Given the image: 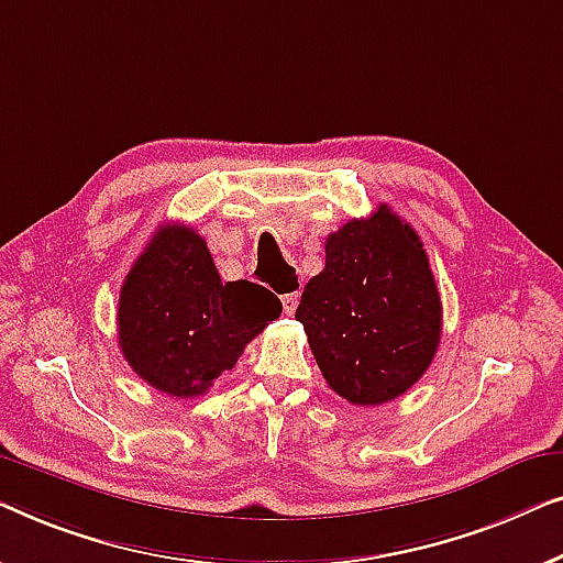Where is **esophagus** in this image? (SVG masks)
Masks as SVG:
<instances>
[{
  "label": "esophagus",
  "mask_w": 563,
  "mask_h": 563,
  "mask_svg": "<svg viewBox=\"0 0 563 563\" xmlns=\"http://www.w3.org/2000/svg\"><path fill=\"white\" fill-rule=\"evenodd\" d=\"M298 296L300 292L298 290H292V292H285V296L280 298V303H283V311L288 313V316H292L296 313V306H298Z\"/></svg>",
  "instance_id": "34e87169"
}]
</instances>
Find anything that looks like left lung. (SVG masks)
Returning <instances> with one entry per match:
<instances>
[{
  "instance_id": "8db88e82",
  "label": "left lung",
  "mask_w": 563,
  "mask_h": 563,
  "mask_svg": "<svg viewBox=\"0 0 563 563\" xmlns=\"http://www.w3.org/2000/svg\"><path fill=\"white\" fill-rule=\"evenodd\" d=\"M296 319L331 390L379 406L410 390L441 342V296L423 242L385 203L329 234L327 265Z\"/></svg>"
}]
</instances>
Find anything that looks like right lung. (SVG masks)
Returning <instances> with one entry per match:
<instances>
[{
    "mask_svg": "<svg viewBox=\"0 0 563 563\" xmlns=\"http://www.w3.org/2000/svg\"><path fill=\"white\" fill-rule=\"evenodd\" d=\"M280 311V298L263 285L221 283L196 229L163 224L120 290V350L155 390L196 398Z\"/></svg>",
    "mask_w": 563,
    "mask_h": 563,
    "instance_id": "add662e5",
    "label": "right lung"
}]
</instances>
